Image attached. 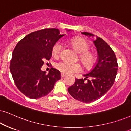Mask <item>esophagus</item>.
<instances>
[{"instance_id": "esophagus-1", "label": "esophagus", "mask_w": 131, "mask_h": 131, "mask_svg": "<svg viewBox=\"0 0 131 131\" xmlns=\"http://www.w3.org/2000/svg\"><path fill=\"white\" fill-rule=\"evenodd\" d=\"M61 77H62V78H64V77H66V74L62 73H61Z\"/></svg>"}]
</instances>
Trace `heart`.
Returning a JSON list of instances; mask_svg holds the SVG:
<instances>
[{
    "label": "heart",
    "mask_w": 131,
    "mask_h": 131,
    "mask_svg": "<svg viewBox=\"0 0 131 131\" xmlns=\"http://www.w3.org/2000/svg\"><path fill=\"white\" fill-rule=\"evenodd\" d=\"M71 43L75 50L80 53V60L86 68H90L93 66L95 61V56L92 53L89 51V45L88 42L81 38H74L71 41ZM62 50V44L59 41L53 45L52 54L54 56H58ZM55 67L61 73L73 74L80 72L82 67L78 63H72L66 60H62L56 63Z\"/></svg>",
    "instance_id": "1"
}]
</instances>
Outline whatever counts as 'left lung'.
I'll use <instances>...</instances> for the list:
<instances>
[{"mask_svg":"<svg viewBox=\"0 0 131 131\" xmlns=\"http://www.w3.org/2000/svg\"><path fill=\"white\" fill-rule=\"evenodd\" d=\"M82 34L93 36L87 32ZM93 42L98 51L97 62L91 70L83 75L84 78L76 79L75 84L68 88L72 97L85 103L98 100L110 89L118 70L117 58L111 47L100 37H97Z\"/></svg>","mask_w":131,"mask_h":131,"instance_id":"obj_1","label":"left lung"}]
</instances>
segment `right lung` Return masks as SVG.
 I'll list each match as a JSON object with an SVG mask.
<instances>
[{
    "label": "right lung",
    "mask_w": 131,
    "mask_h": 131,
    "mask_svg": "<svg viewBox=\"0 0 131 131\" xmlns=\"http://www.w3.org/2000/svg\"><path fill=\"white\" fill-rule=\"evenodd\" d=\"M64 36L58 29H42L27 35L16 46L9 68L16 87L27 97L37 99L48 95L61 78L57 69L52 67L46 74L41 68L51 58L53 45Z\"/></svg>",
    "instance_id": "right-lung-1"
}]
</instances>
